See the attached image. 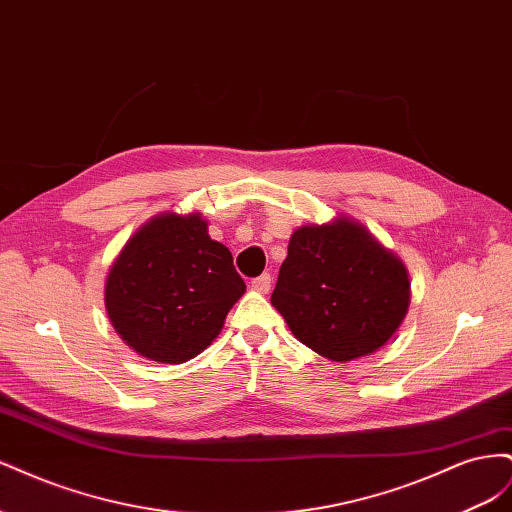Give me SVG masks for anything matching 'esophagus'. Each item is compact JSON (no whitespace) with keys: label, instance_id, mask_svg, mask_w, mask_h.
Segmentation results:
<instances>
[{"label":"esophagus","instance_id":"1","mask_svg":"<svg viewBox=\"0 0 512 512\" xmlns=\"http://www.w3.org/2000/svg\"><path fill=\"white\" fill-rule=\"evenodd\" d=\"M271 284H273V277L269 273H262L260 277H256V280H252V290L267 294L271 290Z\"/></svg>","mask_w":512,"mask_h":512}]
</instances>
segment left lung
Segmentation results:
<instances>
[{
	"instance_id": "1",
	"label": "left lung",
	"mask_w": 512,
	"mask_h": 512,
	"mask_svg": "<svg viewBox=\"0 0 512 512\" xmlns=\"http://www.w3.org/2000/svg\"><path fill=\"white\" fill-rule=\"evenodd\" d=\"M271 303L292 335L329 361L380 350L410 307L408 269L346 215L292 232Z\"/></svg>"
}]
</instances>
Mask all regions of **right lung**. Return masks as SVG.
Instances as JSON below:
<instances>
[{"instance_id":"obj_1","label":"right lung","mask_w":512,"mask_h":512,"mask_svg":"<svg viewBox=\"0 0 512 512\" xmlns=\"http://www.w3.org/2000/svg\"><path fill=\"white\" fill-rule=\"evenodd\" d=\"M198 211H164L138 228L108 269L104 305L117 335L149 361L179 365L220 335L245 292L226 245Z\"/></svg>"}]
</instances>
